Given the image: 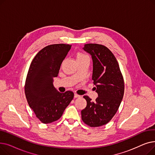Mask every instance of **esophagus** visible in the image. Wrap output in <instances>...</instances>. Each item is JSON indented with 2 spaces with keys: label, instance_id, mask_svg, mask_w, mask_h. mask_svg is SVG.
I'll list each match as a JSON object with an SVG mask.
<instances>
[{
  "label": "esophagus",
  "instance_id": "obj_1",
  "mask_svg": "<svg viewBox=\"0 0 155 155\" xmlns=\"http://www.w3.org/2000/svg\"><path fill=\"white\" fill-rule=\"evenodd\" d=\"M80 97V95L77 94V93H75V94H74V97H75V98H78V97Z\"/></svg>",
  "mask_w": 155,
  "mask_h": 155
}]
</instances>
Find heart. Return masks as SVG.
Returning a JSON list of instances; mask_svg holds the SVG:
<instances>
[{"mask_svg": "<svg viewBox=\"0 0 155 155\" xmlns=\"http://www.w3.org/2000/svg\"><path fill=\"white\" fill-rule=\"evenodd\" d=\"M76 58H77V60H84V59H89V56L83 53V52H78L76 54Z\"/></svg>", "mask_w": 155, "mask_h": 155, "instance_id": "heart-1", "label": "heart"}]
</instances>
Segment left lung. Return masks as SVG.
Instances as JSON below:
<instances>
[{
  "mask_svg": "<svg viewBox=\"0 0 155 155\" xmlns=\"http://www.w3.org/2000/svg\"><path fill=\"white\" fill-rule=\"evenodd\" d=\"M84 50L92 55V80L99 96L95 102L84 96L87 104L81 112L82 119L88 126L99 127L107 124L117 112L124 95V78L115 56L106 46L89 43Z\"/></svg>",
  "mask_w": 155,
  "mask_h": 155,
  "instance_id": "obj_1",
  "label": "left lung"
}]
</instances>
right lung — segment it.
Here are the masks:
<instances>
[{
  "mask_svg": "<svg viewBox=\"0 0 155 155\" xmlns=\"http://www.w3.org/2000/svg\"><path fill=\"white\" fill-rule=\"evenodd\" d=\"M71 45L54 44L41 50L32 60L28 72L24 91L29 107L44 124L58 120L73 100L71 91L60 93L53 87L61 64Z\"/></svg>",
  "mask_w": 155,
  "mask_h": 155,
  "instance_id": "add662e5",
  "label": "right lung"
}]
</instances>
